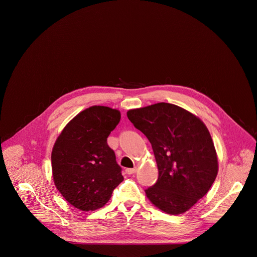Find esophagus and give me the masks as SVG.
Segmentation results:
<instances>
[{"label": "esophagus", "mask_w": 257, "mask_h": 257, "mask_svg": "<svg viewBox=\"0 0 257 257\" xmlns=\"http://www.w3.org/2000/svg\"><path fill=\"white\" fill-rule=\"evenodd\" d=\"M136 171H137V169H126V174H128V175H133V174H135L136 173Z\"/></svg>", "instance_id": "1"}]
</instances>
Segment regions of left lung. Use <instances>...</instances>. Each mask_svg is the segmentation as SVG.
I'll list each match as a JSON object with an SVG mask.
<instances>
[{"mask_svg":"<svg viewBox=\"0 0 257 257\" xmlns=\"http://www.w3.org/2000/svg\"><path fill=\"white\" fill-rule=\"evenodd\" d=\"M127 117L150 140L159 169L146 196L166 213L187 211L208 192L217 175L208 129L195 115L168 102L129 109Z\"/></svg>","mask_w":257,"mask_h":257,"instance_id":"left-lung-1","label":"left lung"}]
</instances>
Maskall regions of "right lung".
Wrapping results in <instances>:
<instances>
[{
	"label": "right lung",
	"mask_w": 257,
	"mask_h": 257,
	"mask_svg": "<svg viewBox=\"0 0 257 257\" xmlns=\"http://www.w3.org/2000/svg\"><path fill=\"white\" fill-rule=\"evenodd\" d=\"M118 109L90 106L73 118L52 152L53 179L62 196L87 211L102 207L124 180L106 139L119 124Z\"/></svg>",
	"instance_id": "obj_1"
}]
</instances>
